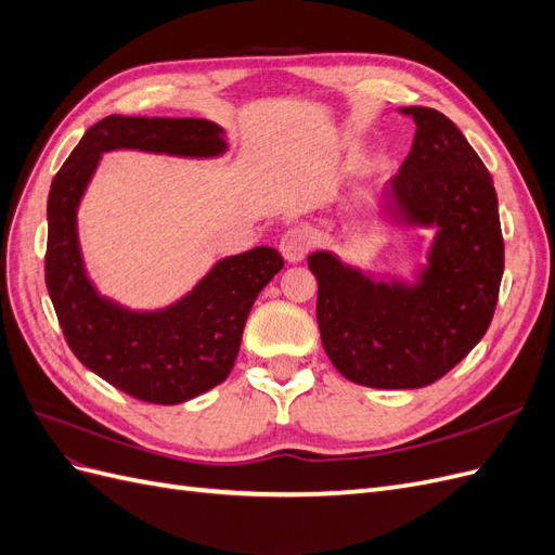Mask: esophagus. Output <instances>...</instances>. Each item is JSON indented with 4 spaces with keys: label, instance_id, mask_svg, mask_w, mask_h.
<instances>
[{
    "label": "esophagus",
    "instance_id": "obj_1",
    "mask_svg": "<svg viewBox=\"0 0 555 555\" xmlns=\"http://www.w3.org/2000/svg\"><path fill=\"white\" fill-rule=\"evenodd\" d=\"M310 245H312V233L306 227H294L289 231H284V236L280 238V251L289 263H298L304 259L308 255Z\"/></svg>",
    "mask_w": 555,
    "mask_h": 555
}]
</instances>
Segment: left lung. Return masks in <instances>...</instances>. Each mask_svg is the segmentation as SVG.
Returning a JSON list of instances; mask_svg holds the SVG:
<instances>
[{"mask_svg": "<svg viewBox=\"0 0 555 555\" xmlns=\"http://www.w3.org/2000/svg\"><path fill=\"white\" fill-rule=\"evenodd\" d=\"M416 133L386 182L382 208L438 229L416 282L373 280L333 251H312L317 324L331 363L373 389H418L467 357L495 312L505 243L493 178L461 129L426 106L400 108Z\"/></svg>", "mask_w": 555, "mask_h": 555, "instance_id": "left-lung-1", "label": "left lung"}]
</instances>
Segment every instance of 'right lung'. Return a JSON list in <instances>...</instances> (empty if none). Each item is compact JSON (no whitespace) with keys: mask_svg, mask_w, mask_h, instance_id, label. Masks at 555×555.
<instances>
[{"mask_svg":"<svg viewBox=\"0 0 555 555\" xmlns=\"http://www.w3.org/2000/svg\"><path fill=\"white\" fill-rule=\"evenodd\" d=\"M120 147L220 157L227 153L224 129L198 117L108 115L86 131L48 194L46 287L66 345L115 389L155 405H178L229 377L247 314L284 261L266 245L227 257L188 296L153 312L99 294L82 263L76 215L102 153Z\"/></svg>","mask_w":555,"mask_h":555,"instance_id":"right-lung-1","label":"right lung"}]
</instances>
